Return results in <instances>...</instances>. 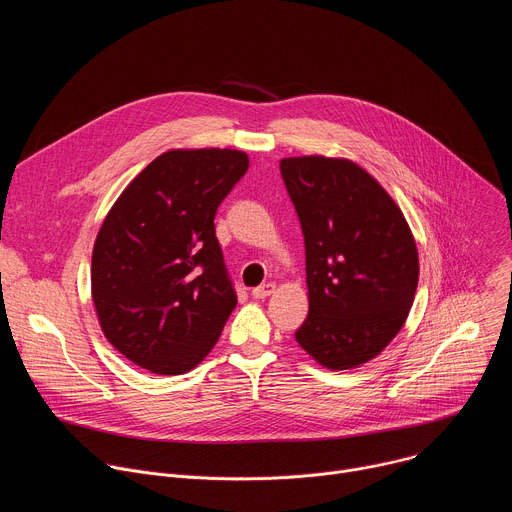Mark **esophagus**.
Instances as JSON below:
<instances>
[{"instance_id":"1","label":"esophagus","mask_w":512,"mask_h":512,"mask_svg":"<svg viewBox=\"0 0 512 512\" xmlns=\"http://www.w3.org/2000/svg\"><path fill=\"white\" fill-rule=\"evenodd\" d=\"M275 291V283H271V281H267V283H263V285H259V287H255L251 294H253V298H257V300H263V298H267V296H271Z\"/></svg>"}]
</instances>
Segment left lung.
Listing matches in <instances>:
<instances>
[{"instance_id": "left-lung-1", "label": "left lung", "mask_w": 512, "mask_h": 512, "mask_svg": "<svg viewBox=\"0 0 512 512\" xmlns=\"http://www.w3.org/2000/svg\"><path fill=\"white\" fill-rule=\"evenodd\" d=\"M306 243L310 312L298 344L322 367L375 358L413 306L419 257L401 208L360 166L302 156L279 162Z\"/></svg>"}]
</instances>
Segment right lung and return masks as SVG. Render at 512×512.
Wrapping results in <instances>:
<instances>
[{"mask_svg": "<svg viewBox=\"0 0 512 512\" xmlns=\"http://www.w3.org/2000/svg\"><path fill=\"white\" fill-rule=\"evenodd\" d=\"M247 168L237 150H170L105 216L91 263L93 302L105 338L137 367L188 373L221 336L237 294L214 214Z\"/></svg>", "mask_w": 512, "mask_h": 512, "instance_id": "1", "label": "right lung"}]
</instances>
